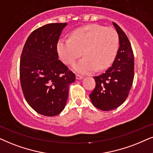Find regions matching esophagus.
<instances>
[{
  "label": "esophagus",
  "instance_id": "esophagus-1",
  "mask_svg": "<svg viewBox=\"0 0 153 153\" xmlns=\"http://www.w3.org/2000/svg\"><path fill=\"white\" fill-rule=\"evenodd\" d=\"M82 75H79V74H76V79L77 80H80V79H82Z\"/></svg>",
  "mask_w": 153,
  "mask_h": 153
}]
</instances>
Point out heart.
Returning <instances> with one entry per match:
<instances>
[{
    "label": "heart",
    "mask_w": 153,
    "mask_h": 153,
    "mask_svg": "<svg viewBox=\"0 0 153 153\" xmlns=\"http://www.w3.org/2000/svg\"><path fill=\"white\" fill-rule=\"evenodd\" d=\"M119 39L117 31L99 25H90L73 31L70 39H61L58 42L59 57L65 64L73 65L81 73L103 71L114 60L119 49Z\"/></svg>",
    "instance_id": "1"
}]
</instances>
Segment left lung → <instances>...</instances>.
Listing matches in <instances>:
<instances>
[{
	"label": "left lung",
	"instance_id": "8db88e82",
	"mask_svg": "<svg viewBox=\"0 0 153 153\" xmlns=\"http://www.w3.org/2000/svg\"><path fill=\"white\" fill-rule=\"evenodd\" d=\"M119 38V48L113 64L104 73L94 76L95 88L90 98L95 107L111 111L128 97L134 78V55L126 34L113 22Z\"/></svg>",
	"mask_w": 153,
	"mask_h": 153
}]
</instances>
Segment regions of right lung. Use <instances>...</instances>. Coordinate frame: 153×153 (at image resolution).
Here are the masks:
<instances>
[{"label": "right lung", "mask_w": 153, "mask_h": 153, "mask_svg": "<svg viewBox=\"0 0 153 153\" xmlns=\"http://www.w3.org/2000/svg\"><path fill=\"white\" fill-rule=\"evenodd\" d=\"M67 23H51L31 33L20 57V78L29 105L40 114L53 117L64 109L68 87L75 75L59 60L57 44Z\"/></svg>", "instance_id": "obj_1"}]
</instances>
